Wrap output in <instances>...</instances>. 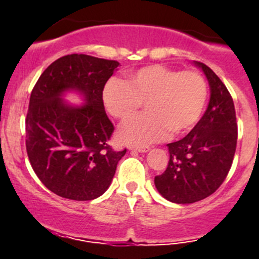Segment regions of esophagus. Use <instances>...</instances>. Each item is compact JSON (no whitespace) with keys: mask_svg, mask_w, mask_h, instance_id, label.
Instances as JSON below:
<instances>
[{"mask_svg":"<svg viewBox=\"0 0 259 259\" xmlns=\"http://www.w3.org/2000/svg\"><path fill=\"white\" fill-rule=\"evenodd\" d=\"M127 150L130 151H136V152H148L150 151V147H144V146H127Z\"/></svg>","mask_w":259,"mask_h":259,"instance_id":"obj_1","label":"esophagus"}]
</instances>
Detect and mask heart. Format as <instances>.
<instances>
[{
    "label": "heart",
    "mask_w": 259,
    "mask_h": 259,
    "mask_svg": "<svg viewBox=\"0 0 259 259\" xmlns=\"http://www.w3.org/2000/svg\"><path fill=\"white\" fill-rule=\"evenodd\" d=\"M126 82L111 78L102 89V102L109 114L126 120L144 102L146 113L124 124L118 132L123 144H152L185 135L200 121L207 103L208 88L195 70L178 72L151 64L126 73Z\"/></svg>",
    "instance_id": "b5f03b06"
}]
</instances>
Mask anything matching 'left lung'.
I'll return each mask as SVG.
<instances>
[{"mask_svg":"<svg viewBox=\"0 0 259 259\" xmlns=\"http://www.w3.org/2000/svg\"><path fill=\"white\" fill-rule=\"evenodd\" d=\"M210 90L209 103L194 129L184 139L168 144L169 162L154 185L173 203H194L222 185L233 164L237 142L234 101L217 74L201 62Z\"/></svg>","mask_w":259,"mask_h":259,"instance_id":"obj_1","label":"left lung"}]
</instances>
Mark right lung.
<instances>
[{"instance_id":"right-lung-1","label":"right lung","mask_w":259,"mask_h":259,"mask_svg":"<svg viewBox=\"0 0 259 259\" xmlns=\"http://www.w3.org/2000/svg\"><path fill=\"white\" fill-rule=\"evenodd\" d=\"M118 65L117 61L68 55L49 65L32 89L26 152L41 183L61 197H100L126 152L108 145L114 126L102 102L103 86ZM69 92L78 93L83 105L68 104L64 99Z\"/></svg>"}]
</instances>
